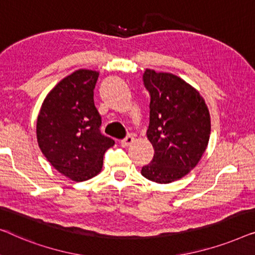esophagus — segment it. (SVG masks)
<instances>
[{"label": "esophagus", "instance_id": "1", "mask_svg": "<svg viewBox=\"0 0 255 255\" xmlns=\"http://www.w3.org/2000/svg\"><path fill=\"white\" fill-rule=\"evenodd\" d=\"M132 142H134V137H132L131 135H128L124 139H121L120 144L123 145V146H128V145H130Z\"/></svg>", "mask_w": 255, "mask_h": 255}]
</instances>
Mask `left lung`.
I'll use <instances>...</instances> for the list:
<instances>
[{"label":"left lung","mask_w":255,"mask_h":255,"mask_svg":"<svg viewBox=\"0 0 255 255\" xmlns=\"http://www.w3.org/2000/svg\"><path fill=\"white\" fill-rule=\"evenodd\" d=\"M143 84L150 95L146 136L155 153L141 173L151 181L168 184L193 170L206 151L209 111L200 93L173 74L146 69Z\"/></svg>","instance_id":"obj_1"}]
</instances>
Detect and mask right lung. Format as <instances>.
<instances>
[{
    "instance_id": "right-lung-1",
    "label": "right lung",
    "mask_w": 255,
    "mask_h": 255,
    "mask_svg": "<svg viewBox=\"0 0 255 255\" xmlns=\"http://www.w3.org/2000/svg\"><path fill=\"white\" fill-rule=\"evenodd\" d=\"M97 71L80 69L48 93L37 120L39 148L52 166L75 181L95 177L104 153L114 144L100 131L102 117L93 102Z\"/></svg>"
}]
</instances>
